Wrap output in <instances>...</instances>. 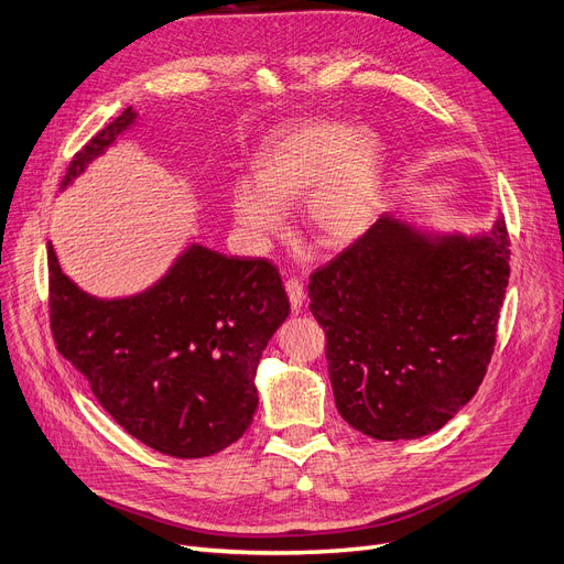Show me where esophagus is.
Wrapping results in <instances>:
<instances>
[{"instance_id": "1", "label": "esophagus", "mask_w": 564, "mask_h": 564, "mask_svg": "<svg viewBox=\"0 0 564 564\" xmlns=\"http://www.w3.org/2000/svg\"><path fill=\"white\" fill-rule=\"evenodd\" d=\"M284 289H286V294H289V303H291V310L299 312V310L303 307V301H305V289H303L301 280H296V278L286 280Z\"/></svg>"}]
</instances>
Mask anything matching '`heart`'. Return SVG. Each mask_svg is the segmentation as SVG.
Returning a JSON list of instances; mask_svg holds the SVG:
<instances>
[{
	"instance_id": "b5f03b06",
	"label": "heart",
	"mask_w": 564,
	"mask_h": 564,
	"mask_svg": "<svg viewBox=\"0 0 564 564\" xmlns=\"http://www.w3.org/2000/svg\"><path fill=\"white\" fill-rule=\"evenodd\" d=\"M387 143L372 129L317 120L280 129L254 160L257 180H238L231 215L242 236L261 247L286 227V206L305 195L312 236L343 247L377 217L387 173Z\"/></svg>"
}]
</instances>
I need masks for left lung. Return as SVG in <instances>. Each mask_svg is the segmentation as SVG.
I'll return each mask as SVG.
<instances>
[{"label":"left lung","mask_w":564,"mask_h":564,"mask_svg":"<svg viewBox=\"0 0 564 564\" xmlns=\"http://www.w3.org/2000/svg\"><path fill=\"white\" fill-rule=\"evenodd\" d=\"M505 217L490 231L427 236L381 215L307 284L326 330L340 416L375 440H416L452 421L490 364L509 284Z\"/></svg>","instance_id":"obj_1"}]
</instances>
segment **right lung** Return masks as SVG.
Here are the masks:
<instances>
[{
  "label": "right lung",
  "instance_id": "obj_1",
  "mask_svg": "<svg viewBox=\"0 0 564 564\" xmlns=\"http://www.w3.org/2000/svg\"><path fill=\"white\" fill-rule=\"evenodd\" d=\"M133 122L129 106L74 156L62 187ZM48 275L57 351L131 437L173 458H206L242 437L261 351L289 317L273 263L192 245L150 289L104 301L62 273L48 242Z\"/></svg>",
  "mask_w": 564,
  "mask_h": 564
}]
</instances>
